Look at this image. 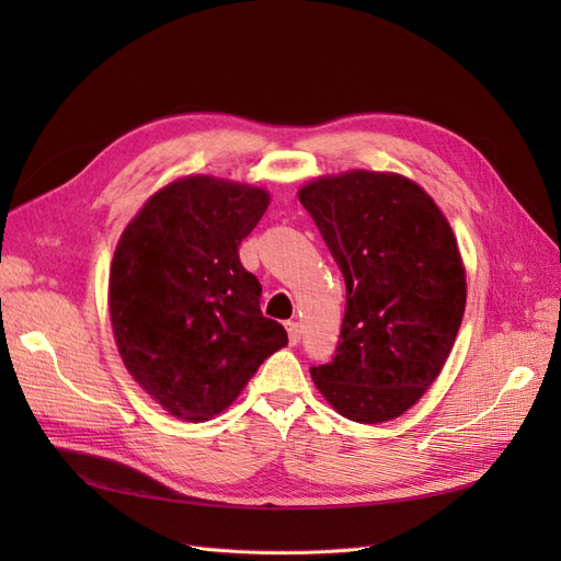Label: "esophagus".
<instances>
[{"mask_svg":"<svg viewBox=\"0 0 561 561\" xmlns=\"http://www.w3.org/2000/svg\"><path fill=\"white\" fill-rule=\"evenodd\" d=\"M285 330H287V339H290V346H297V344H299V339H301V328H299V322H295V320L285 322Z\"/></svg>","mask_w":561,"mask_h":561,"instance_id":"1","label":"esophagus"}]
</instances>
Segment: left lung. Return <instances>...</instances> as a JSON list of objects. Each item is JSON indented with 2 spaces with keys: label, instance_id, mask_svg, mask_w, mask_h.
<instances>
[{
  "label": "left lung",
  "instance_id": "8db88e82",
  "mask_svg": "<svg viewBox=\"0 0 561 561\" xmlns=\"http://www.w3.org/2000/svg\"><path fill=\"white\" fill-rule=\"evenodd\" d=\"M346 283L342 342L311 367L334 410L398 419L439 377L466 311V266L447 217L398 173L348 171L299 190Z\"/></svg>",
  "mask_w": 561,
  "mask_h": 561
}]
</instances>
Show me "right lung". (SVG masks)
<instances>
[{"label": "right lung", "mask_w": 561, "mask_h": 561, "mask_svg": "<svg viewBox=\"0 0 561 561\" xmlns=\"http://www.w3.org/2000/svg\"><path fill=\"white\" fill-rule=\"evenodd\" d=\"M268 203L262 186L186 175L151 194L118 239L107 295L114 342L130 377L178 419L225 412L287 344L239 260Z\"/></svg>", "instance_id": "add662e5"}]
</instances>
